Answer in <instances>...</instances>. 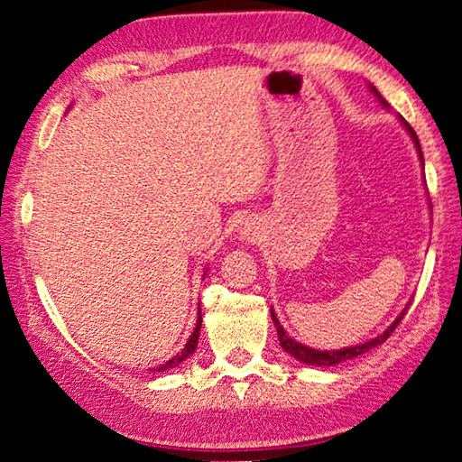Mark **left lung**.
Masks as SVG:
<instances>
[{
  "label": "left lung",
  "mask_w": 462,
  "mask_h": 462,
  "mask_svg": "<svg viewBox=\"0 0 462 462\" xmlns=\"http://www.w3.org/2000/svg\"><path fill=\"white\" fill-rule=\"evenodd\" d=\"M369 89H371L373 96L381 101L383 107H389L387 101L381 97V93H379L377 89H374L373 85H369ZM400 122L403 124V128L408 130V134L411 136L413 144H416V151H418V154H420V162H421V167H424V156H421V148H420V140H418V136H416V132H413V128L410 126L408 122H405V120L402 118V116H400ZM408 308H410V303H408V306H405V310L402 311V314L395 318V322L391 324L383 334L374 336V338L366 340V342H363V344H355V346H348V348H342V350H316V348H310V346H306V344H301V342H297V340H293V338H289V336H287L285 330H283V326L279 324V319H277L275 311H273V310H271V318H273V324H275V328H277L279 342H281V346H283L285 353H289V355H291L293 358H297V361L303 363V365H311V366H332V365H340V363H344V361H350V358H355V356H361V355L366 353V350H371V348L379 346V344L385 342V340L389 338V336H391V332H393L395 328H397V324L402 322V318H403L405 314H408Z\"/></svg>",
  "instance_id": "left-lung-1"
}]
</instances>
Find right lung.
Wrapping results in <instances>:
<instances>
[{"instance_id": "1", "label": "right lung", "mask_w": 462, "mask_h": 462, "mask_svg": "<svg viewBox=\"0 0 462 462\" xmlns=\"http://www.w3.org/2000/svg\"><path fill=\"white\" fill-rule=\"evenodd\" d=\"M199 330H201V311H198V324H195V330L193 334L189 336V340H187L185 348L181 350V353H177L173 358H169V361L159 366V371H167V369H175L177 365H181L187 356L193 355V350L198 348V338H199Z\"/></svg>"}]
</instances>
